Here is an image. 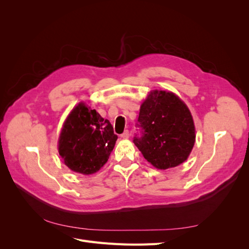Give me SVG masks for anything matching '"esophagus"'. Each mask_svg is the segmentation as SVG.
<instances>
[{"label": "esophagus", "mask_w": 249, "mask_h": 249, "mask_svg": "<svg viewBox=\"0 0 249 249\" xmlns=\"http://www.w3.org/2000/svg\"><path fill=\"white\" fill-rule=\"evenodd\" d=\"M120 137H122L123 139H127L130 137V133H129V131L127 130H125L122 135H120Z\"/></svg>", "instance_id": "1"}]
</instances>
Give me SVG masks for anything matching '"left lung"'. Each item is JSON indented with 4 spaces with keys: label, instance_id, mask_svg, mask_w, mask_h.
<instances>
[{
    "label": "left lung",
    "instance_id": "obj_1",
    "mask_svg": "<svg viewBox=\"0 0 249 249\" xmlns=\"http://www.w3.org/2000/svg\"><path fill=\"white\" fill-rule=\"evenodd\" d=\"M139 133L133 142L158 169L176 167L187 160L195 142V127L188 107L172 92H150L139 112Z\"/></svg>",
    "mask_w": 249,
    "mask_h": 249
}]
</instances>
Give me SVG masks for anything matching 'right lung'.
I'll list each match as a JSON object with an SVG mask.
<instances>
[{
	"instance_id": "obj_1",
	"label": "right lung",
	"mask_w": 249,
	"mask_h": 249,
	"mask_svg": "<svg viewBox=\"0 0 249 249\" xmlns=\"http://www.w3.org/2000/svg\"><path fill=\"white\" fill-rule=\"evenodd\" d=\"M116 140L109 120L80 103L65 120L59 138V155L72 171L91 175L107 163Z\"/></svg>"
}]
</instances>
